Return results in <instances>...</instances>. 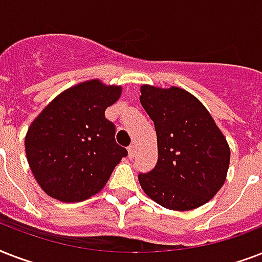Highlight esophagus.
<instances>
[{
  "label": "esophagus",
  "mask_w": 262,
  "mask_h": 262,
  "mask_svg": "<svg viewBox=\"0 0 262 262\" xmlns=\"http://www.w3.org/2000/svg\"><path fill=\"white\" fill-rule=\"evenodd\" d=\"M127 154H129V158L133 159L136 155V145H130V147L127 148Z\"/></svg>",
  "instance_id": "obj_1"
}]
</instances>
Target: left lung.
Here are the masks:
<instances>
[{
    "mask_svg": "<svg viewBox=\"0 0 262 262\" xmlns=\"http://www.w3.org/2000/svg\"><path fill=\"white\" fill-rule=\"evenodd\" d=\"M140 102L155 123L158 163L140 174L144 193L171 211H191L222 189L230 145L209 111L181 87H140Z\"/></svg>",
    "mask_w": 262,
    "mask_h": 262,
    "instance_id": "obj_1",
    "label": "left lung"
}]
</instances>
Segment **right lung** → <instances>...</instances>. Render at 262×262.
Returning <instances> with one entry per match:
<instances>
[{"label":"right lung","mask_w":262,"mask_h":262,"mask_svg":"<svg viewBox=\"0 0 262 262\" xmlns=\"http://www.w3.org/2000/svg\"><path fill=\"white\" fill-rule=\"evenodd\" d=\"M121 94L122 85L81 81L57 95L31 122L24 140L27 160L47 195L79 203L104 187L127 155L104 117Z\"/></svg>","instance_id":"1"}]
</instances>
